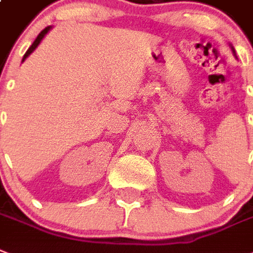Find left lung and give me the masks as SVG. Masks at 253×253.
I'll return each instance as SVG.
<instances>
[{"instance_id":"obj_1","label":"left lung","mask_w":253,"mask_h":253,"mask_svg":"<svg viewBox=\"0 0 253 253\" xmlns=\"http://www.w3.org/2000/svg\"><path fill=\"white\" fill-rule=\"evenodd\" d=\"M231 49H233V46H231ZM233 52H235V50H234V49H233Z\"/></svg>"}]
</instances>
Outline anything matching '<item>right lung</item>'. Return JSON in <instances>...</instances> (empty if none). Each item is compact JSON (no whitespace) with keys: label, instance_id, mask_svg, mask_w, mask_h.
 Masks as SVG:
<instances>
[{"label":"right lung","instance_id":"1","mask_svg":"<svg viewBox=\"0 0 253 253\" xmlns=\"http://www.w3.org/2000/svg\"><path fill=\"white\" fill-rule=\"evenodd\" d=\"M50 28H52V27L49 26V27H46V28H44V30L41 31L40 34H39V36H38V38H36V40L34 41V44L31 45L30 48H28V50H27V52H26V54L23 55V59H22V62H24V59H26L27 57H28V55L31 54V53L34 52L35 49L38 48V45L40 44V42H41V40H42V39H44V36H45V35L48 34L49 31H50Z\"/></svg>","mask_w":253,"mask_h":253}]
</instances>
